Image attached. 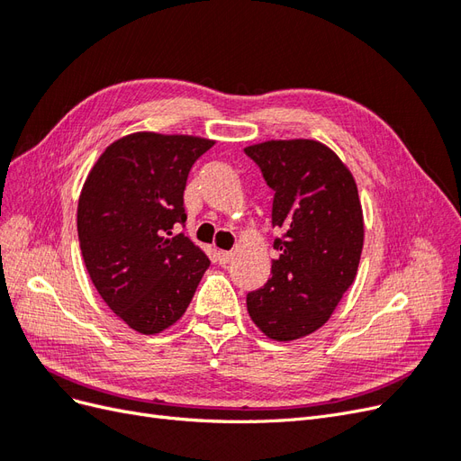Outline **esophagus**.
Here are the masks:
<instances>
[{
	"label": "esophagus",
	"mask_w": 461,
	"mask_h": 461,
	"mask_svg": "<svg viewBox=\"0 0 461 461\" xmlns=\"http://www.w3.org/2000/svg\"><path fill=\"white\" fill-rule=\"evenodd\" d=\"M215 254H217V261L221 265H225V263H229L232 259V252H225V249H217Z\"/></svg>",
	"instance_id": "obj_1"
}]
</instances>
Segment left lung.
Listing matches in <instances>:
<instances>
[{"instance_id":"8db88e82","label":"left lung","mask_w":461,"mask_h":461,"mask_svg":"<svg viewBox=\"0 0 461 461\" xmlns=\"http://www.w3.org/2000/svg\"><path fill=\"white\" fill-rule=\"evenodd\" d=\"M275 190L271 278L249 292L248 313L265 337L290 342L323 327L356 281L364 209L354 175L329 146L310 138L244 148Z\"/></svg>"}]
</instances>
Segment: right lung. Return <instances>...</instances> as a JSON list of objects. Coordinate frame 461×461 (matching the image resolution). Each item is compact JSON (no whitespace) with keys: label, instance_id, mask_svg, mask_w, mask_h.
Instances as JSON below:
<instances>
[{"label":"right lung","instance_id":"right-lung-1","mask_svg":"<svg viewBox=\"0 0 461 461\" xmlns=\"http://www.w3.org/2000/svg\"><path fill=\"white\" fill-rule=\"evenodd\" d=\"M215 140L134 132L109 144L82 186L77 229L95 290L131 329L158 334L192 302L209 259L173 227L186 221L183 194Z\"/></svg>","mask_w":461,"mask_h":461}]
</instances>
